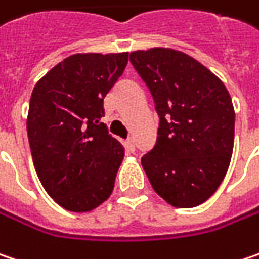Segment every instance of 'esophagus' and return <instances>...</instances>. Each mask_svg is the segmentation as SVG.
I'll return each instance as SVG.
<instances>
[{
  "label": "esophagus",
  "mask_w": 259,
  "mask_h": 259,
  "mask_svg": "<svg viewBox=\"0 0 259 259\" xmlns=\"http://www.w3.org/2000/svg\"><path fill=\"white\" fill-rule=\"evenodd\" d=\"M125 146H126V149L130 150V151H134V150H136V143H134V138H133V137H130V138L126 140Z\"/></svg>",
  "instance_id": "obj_1"
}]
</instances>
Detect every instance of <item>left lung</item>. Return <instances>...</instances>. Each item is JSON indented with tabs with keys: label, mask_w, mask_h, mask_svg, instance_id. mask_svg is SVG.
<instances>
[{
	"label": "left lung",
	"mask_w": 259,
	"mask_h": 259,
	"mask_svg": "<svg viewBox=\"0 0 259 259\" xmlns=\"http://www.w3.org/2000/svg\"><path fill=\"white\" fill-rule=\"evenodd\" d=\"M159 115L154 147L141 157L153 189L179 208L208 200L227 172L235 110L225 84L187 54L153 48L130 54Z\"/></svg>",
	"instance_id": "1"
}]
</instances>
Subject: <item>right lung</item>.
<instances>
[{
    "label": "right lung",
    "mask_w": 259,
    "mask_h": 259,
    "mask_svg": "<svg viewBox=\"0 0 259 259\" xmlns=\"http://www.w3.org/2000/svg\"><path fill=\"white\" fill-rule=\"evenodd\" d=\"M126 62V52L72 55L33 89L27 137L34 169L65 210L90 211L113 191L123 149L100 118Z\"/></svg>",
    "instance_id": "obj_1"
}]
</instances>
